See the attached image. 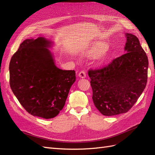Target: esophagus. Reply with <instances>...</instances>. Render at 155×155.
<instances>
[{
    "label": "esophagus",
    "instance_id": "obj_1",
    "mask_svg": "<svg viewBox=\"0 0 155 155\" xmlns=\"http://www.w3.org/2000/svg\"><path fill=\"white\" fill-rule=\"evenodd\" d=\"M79 76L81 78H84L86 77V73L84 70H81V72H79Z\"/></svg>",
    "mask_w": 155,
    "mask_h": 155
}]
</instances>
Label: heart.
Here are the masks:
<instances>
[{
	"instance_id": "obj_1",
	"label": "heart",
	"mask_w": 155,
	"mask_h": 155,
	"mask_svg": "<svg viewBox=\"0 0 155 155\" xmlns=\"http://www.w3.org/2000/svg\"><path fill=\"white\" fill-rule=\"evenodd\" d=\"M107 50V46L101 43H97L89 49L88 54L91 58H96L100 56Z\"/></svg>"
}]
</instances>
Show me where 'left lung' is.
<instances>
[{"instance_id": "8db88e82", "label": "left lung", "mask_w": 155, "mask_h": 155, "mask_svg": "<svg viewBox=\"0 0 155 155\" xmlns=\"http://www.w3.org/2000/svg\"><path fill=\"white\" fill-rule=\"evenodd\" d=\"M125 54L104 68L89 70L94 105L104 116L128 112L146 86L148 58L137 37L125 33Z\"/></svg>"}]
</instances>
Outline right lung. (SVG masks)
<instances>
[{"label": "right lung", "mask_w": 155, "mask_h": 155, "mask_svg": "<svg viewBox=\"0 0 155 155\" xmlns=\"http://www.w3.org/2000/svg\"><path fill=\"white\" fill-rule=\"evenodd\" d=\"M44 37L26 39L10 60V85L18 101L29 114L52 118L63 109L70 88L76 81L74 70L55 65Z\"/></svg>", "instance_id": "right-lung-1"}]
</instances>
